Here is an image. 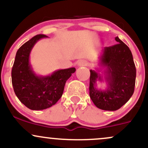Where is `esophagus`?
Returning <instances> with one entry per match:
<instances>
[{"mask_svg": "<svg viewBox=\"0 0 148 148\" xmlns=\"http://www.w3.org/2000/svg\"><path fill=\"white\" fill-rule=\"evenodd\" d=\"M88 64V62L87 60H80L78 62V65L80 67H83V66H87Z\"/></svg>", "mask_w": 148, "mask_h": 148, "instance_id": "obj_1", "label": "esophagus"}]
</instances>
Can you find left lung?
Masks as SVG:
<instances>
[{
    "instance_id": "left-lung-1",
    "label": "left lung",
    "mask_w": 148,
    "mask_h": 148,
    "mask_svg": "<svg viewBox=\"0 0 148 148\" xmlns=\"http://www.w3.org/2000/svg\"><path fill=\"white\" fill-rule=\"evenodd\" d=\"M118 42L112 47H104L99 57L101 68L90 69V97L94 104L104 111H116L125 104L133 95L135 87L136 70L133 56L130 48L115 37ZM101 69L107 82L105 90L96 88V81H103Z\"/></svg>"
}]
</instances>
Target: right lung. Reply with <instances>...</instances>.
<instances>
[{
  "mask_svg": "<svg viewBox=\"0 0 148 148\" xmlns=\"http://www.w3.org/2000/svg\"><path fill=\"white\" fill-rule=\"evenodd\" d=\"M45 35L32 37L18 49L12 69V83L16 97L27 108L43 110L56 104L63 93L67 80L76 69H58L48 76H38L30 63V54L34 45Z\"/></svg>",
  "mask_w": 148,
  "mask_h": 148,
  "instance_id": "1",
  "label": "right lung"
}]
</instances>
